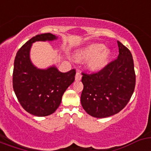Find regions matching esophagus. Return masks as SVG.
<instances>
[{"instance_id":"obj_1","label":"esophagus","mask_w":151,"mask_h":151,"mask_svg":"<svg viewBox=\"0 0 151 151\" xmlns=\"http://www.w3.org/2000/svg\"><path fill=\"white\" fill-rule=\"evenodd\" d=\"M81 78H82V75H81L79 72H77L76 74V81H80Z\"/></svg>"}]
</instances>
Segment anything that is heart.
Here are the masks:
<instances>
[{
	"instance_id": "obj_1",
	"label": "heart",
	"mask_w": 151,
	"mask_h": 151,
	"mask_svg": "<svg viewBox=\"0 0 151 151\" xmlns=\"http://www.w3.org/2000/svg\"><path fill=\"white\" fill-rule=\"evenodd\" d=\"M110 52L104 49V46L101 44H93L80 50L78 57L83 60H90L89 67L91 69H99L104 66L109 58Z\"/></svg>"
}]
</instances>
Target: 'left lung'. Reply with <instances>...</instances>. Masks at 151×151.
<instances>
[{"label":"left lung","instance_id":"8db88e82","mask_svg":"<svg viewBox=\"0 0 151 151\" xmlns=\"http://www.w3.org/2000/svg\"><path fill=\"white\" fill-rule=\"evenodd\" d=\"M119 56L97 73H82L81 104L96 118L116 114L129 103L135 87V73L130 50L117 41Z\"/></svg>","mask_w":151,"mask_h":151}]
</instances>
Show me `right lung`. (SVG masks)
Masks as SVG:
<instances>
[{
    "label": "right lung",
    "instance_id": "1",
    "mask_svg": "<svg viewBox=\"0 0 151 151\" xmlns=\"http://www.w3.org/2000/svg\"><path fill=\"white\" fill-rule=\"evenodd\" d=\"M57 38L50 33L35 35L17 51L14 60L13 87L24 110L37 116L54 113L60 104L65 91L75 81L76 69L60 73L56 67L38 69L29 59L32 44Z\"/></svg>",
    "mask_w": 151,
    "mask_h": 151
}]
</instances>
